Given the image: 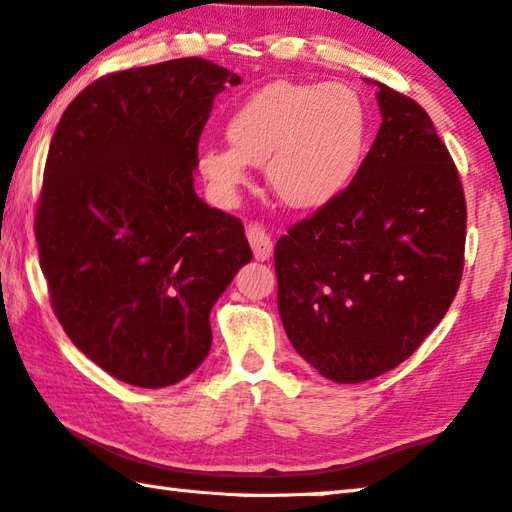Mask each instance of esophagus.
<instances>
[{"instance_id": "esophagus-1", "label": "esophagus", "mask_w": 512, "mask_h": 512, "mask_svg": "<svg viewBox=\"0 0 512 512\" xmlns=\"http://www.w3.org/2000/svg\"><path fill=\"white\" fill-rule=\"evenodd\" d=\"M247 238L251 251H254L256 261H267L272 256V236L265 231L263 224H249L247 227Z\"/></svg>"}]
</instances>
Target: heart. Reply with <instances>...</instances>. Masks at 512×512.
Segmentation results:
<instances>
[{
	"instance_id": "1",
	"label": "heart",
	"mask_w": 512,
	"mask_h": 512,
	"mask_svg": "<svg viewBox=\"0 0 512 512\" xmlns=\"http://www.w3.org/2000/svg\"><path fill=\"white\" fill-rule=\"evenodd\" d=\"M224 134L229 143L204 146L197 157L215 200L236 202L249 166H265L274 195L308 211L335 200L357 173L369 114L348 85L272 80L233 107Z\"/></svg>"
}]
</instances>
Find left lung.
Wrapping results in <instances>:
<instances>
[{"mask_svg":"<svg viewBox=\"0 0 512 512\" xmlns=\"http://www.w3.org/2000/svg\"><path fill=\"white\" fill-rule=\"evenodd\" d=\"M375 85L382 125L353 182L274 249L285 333L339 384L405 362L441 324L463 274L459 170L423 107Z\"/></svg>","mask_w":512,"mask_h":512,"instance_id":"1","label":"left lung"}]
</instances>
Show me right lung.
I'll use <instances>...</instances> for the list:
<instances>
[{
    "mask_svg": "<svg viewBox=\"0 0 512 512\" xmlns=\"http://www.w3.org/2000/svg\"><path fill=\"white\" fill-rule=\"evenodd\" d=\"M238 83L204 58L116 71L69 103L51 139L35 240L53 312L134 387H168L204 362L213 303L251 261L242 222L193 186L213 98Z\"/></svg>",
    "mask_w": 512,
    "mask_h": 512,
    "instance_id": "obj_1",
    "label": "right lung"
}]
</instances>
